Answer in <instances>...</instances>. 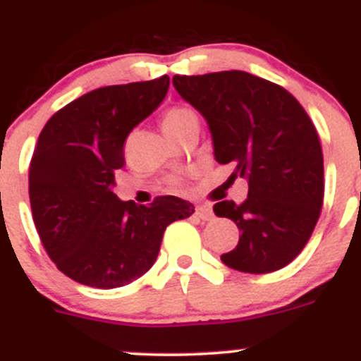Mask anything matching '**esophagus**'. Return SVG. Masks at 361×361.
<instances>
[{
    "label": "esophagus",
    "instance_id": "1",
    "mask_svg": "<svg viewBox=\"0 0 361 361\" xmlns=\"http://www.w3.org/2000/svg\"><path fill=\"white\" fill-rule=\"evenodd\" d=\"M196 215L201 219V221H212V217H214V212H212L210 207H204V204H201V207H196Z\"/></svg>",
    "mask_w": 361,
    "mask_h": 361
}]
</instances>
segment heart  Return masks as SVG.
Instances as JSON below:
<instances>
[{
    "mask_svg": "<svg viewBox=\"0 0 361 361\" xmlns=\"http://www.w3.org/2000/svg\"><path fill=\"white\" fill-rule=\"evenodd\" d=\"M160 123H161V130L165 131V135L173 139L178 131L187 128L188 124L197 123V116L196 112H194L192 109H188V106L176 104V106H171V109H167L164 114H161ZM169 185L174 188L181 187V180L180 178H171Z\"/></svg>",
    "mask_w": 361,
    "mask_h": 361,
    "instance_id": "b5f03b06",
    "label": "heart"
}]
</instances>
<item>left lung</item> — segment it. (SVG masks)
Here are the masks:
<instances>
[{
    "instance_id": "8db88e82",
    "label": "left lung",
    "mask_w": 361,
    "mask_h": 361,
    "mask_svg": "<svg viewBox=\"0 0 361 361\" xmlns=\"http://www.w3.org/2000/svg\"><path fill=\"white\" fill-rule=\"evenodd\" d=\"M174 89L207 119L219 164L245 178L247 200L219 201L217 217L240 230L222 264L249 274L274 272L305 249L324 200V160L312 119L288 90L244 71L180 76Z\"/></svg>"
}]
</instances>
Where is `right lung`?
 <instances>
[{
	"label": "right lung",
	"mask_w": 361,
	"mask_h": 361,
	"mask_svg": "<svg viewBox=\"0 0 361 361\" xmlns=\"http://www.w3.org/2000/svg\"><path fill=\"white\" fill-rule=\"evenodd\" d=\"M169 89L149 82L110 85L71 101L46 123L30 161V204L40 242L60 272L94 288H116L153 267L171 222L188 201L158 196L149 207L114 194L124 142Z\"/></svg>",
	"instance_id": "add662e5"
}]
</instances>
